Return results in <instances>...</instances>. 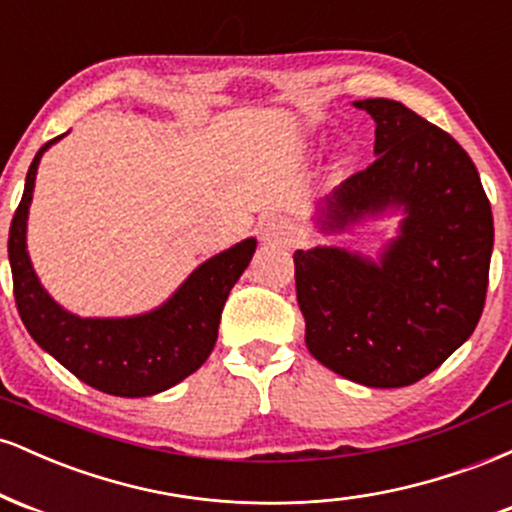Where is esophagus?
Segmentation results:
<instances>
[{"label": "esophagus", "mask_w": 512, "mask_h": 512, "mask_svg": "<svg viewBox=\"0 0 512 512\" xmlns=\"http://www.w3.org/2000/svg\"><path fill=\"white\" fill-rule=\"evenodd\" d=\"M257 236L262 243H286V240H291V223L281 216H269L260 223Z\"/></svg>", "instance_id": "obj_1"}]
</instances>
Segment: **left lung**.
I'll list each match as a JSON object with an SVG mask.
<instances>
[{
	"label": "left lung",
	"mask_w": 512,
	"mask_h": 512,
	"mask_svg": "<svg viewBox=\"0 0 512 512\" xmlns=\"http://www.w3.org/2000/svg\"><path fill=\"white\" fill-rule=\"evenodd\" d=\"M375 120V161L320 207L327 233L402 211L380 260L344 248L296 250L305 346L368 387L426 378L469 339L489 286L491 204L477 166L448 132L390 98L356 101Z\"/></svg>",
	"instance_id": "8db88e82"
}]
</instances>
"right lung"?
Wrapping results in <instances>:
<instances>
[{
	"instance_id": "right-lung-1",
	"label": "right lung",
	"mask_w": 512,
	"mask_h": 512,
	"mask_svg": "<svg viewBox=\"0 0 512 512\" xmlns=\"http://www.w3.org/2000/svg\"><path fill=\"white\" fill-rule=\"evenodd\" d=\"M55 137L40 146L9 228L14 298L26 330L69 373L115 397H149L178 385L207 361L219 337L223 303L245 272L257 240L219 252L185 279L161 308L134 317H79L50 298L26 250V221L35 173Z\"/></svg>"
}]
</instances>
